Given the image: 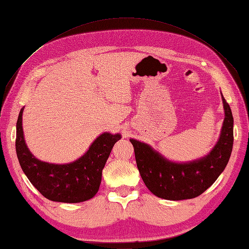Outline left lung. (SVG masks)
Returning <instances> with one entry per match:
<instances>
[{"mask_svg":"<svg viewBox=\"0 0 249 249\" xmlns=\"http://www.w3.org/2000/svg\"><path fill=\"white\" fill-rule=\"evenodd\" d=\"M222 99L225 119L221 136L211 152L202 160L188 163L171 162L148 144L130 139L134 147L138 171L153 195L171 201L196 197L224 171L232 151L233 117L228 102L223 96Z\"/></svg>","mask_w":249,"mask_h":249,"instance_id":"8db88e82","label":"left lung"}]
</instances>
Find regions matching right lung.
<instances>
[{
  "mask_svg": "<svg viewBox=\"0 0 249 249\" xmlns=\"http://www.w3.org/2000/svg\"><path fill=\"white\" fill-rule=\"evenodd\" d=\"M21 108L17 121L16 151L23 172L36 189L53 202L80 203L92 198L99 189L101 174L119 134L104 133L88 152L74 162L54 165L41 161L29 152L22 129Z\"/></svg>",
  "mask_w": 249,
  "mask_h": 249,
  "instance_id": "1",
  "label": "right lung"
}]
</instances>
